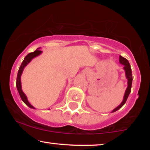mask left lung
I'll return each instance as SVG.
<instances>
[{
  "label": "left lung",
  "mask_w": 150,
  "mask_h": 150,
  "mask_svg": "<svg viewBox=\"0 0 150 150\" xmlns=\"http://www.w3.org/2000/svg\"><path fill=\"white\" fill-rule=\"evenodd\" d=\"M120 62L124 65V69L125 71H126V76L127 79H128V87L126 90V92H125V95L124 97V100L122 102V104H120V106H118L117 107L115 108V109L112 110V112H115L116 110H117L122 107L124 105V104L126 103L127 99H128V97L130 94L131 91V87H132V69H131V67L130 63H129L128 61L127 60L126 58L123 57L122 56H120Z\"/></svg>",
  "instance_id": "8db88e82"
}]
</instances>
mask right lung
<instances>
[{
  "label": "right lung",
  "mask_w": 150,
  "mask_h": 150,
  "mask_svg": "<svg viewBox=\"0 0 150 150\" xmlns=\"http://www.w3.org/2000/svg\"><path fill=\"white\" fill-rule=\"evenodd\" d=\"M41 53H42V51L40 50H36L35 51H34V52H30V53H29V54H28L27 55H26V56L25 57V58H24V61H22L21 65H20L19 70H18V76H17V81H16V87H17V89L18 91V93H19V94H20V98H21L22 101H23L24 103H25L26 105L28 106V107H30L31 108H35L29 103V102H28L26 95L23 93V91H22V87H21V81H20V76H21V74H22V71H23L24 67H25L26 65H27L30 61H31L32 59H33L34 57L38 56L39 54H41Z\"/></svg>",
  "instance_id": "right-lung-1"
}]
</instances>
